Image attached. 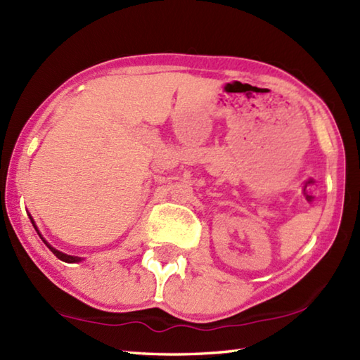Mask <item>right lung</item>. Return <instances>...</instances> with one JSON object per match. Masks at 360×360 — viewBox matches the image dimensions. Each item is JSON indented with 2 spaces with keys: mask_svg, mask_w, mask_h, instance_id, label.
I'll use <instances>...</instances> for the list:
<instances>
[{
  "mask_svg": "<svg viewBox=\"0 0 360 360\" xmlns=\"http://www.w3.org/2000/svg\"><path fill=\"white\" fill-rule=\"evenodd\" d=\"M30 220H31V223H32V226H34V229L35 231H37V234H39V237L41 238V242H44L46 246H48V248L49 250H51V252H53V255L56 256V257H58V259H60V260H63V262H67V264H77V262H81V260H84L82 257H77V256H70V255H65V252H62V251H59V250H56L54 248V246H51V245H49L46 240H45V238L44 237H41V234H40V231L37 229V224H35V221L32 220V217L30 215Z\"/></svg>",
  "mask_w": 360,
  "mask_h": 360,
  "instance_id": "right-lung-1",
  "label": "right lung"
}]
</instances>
